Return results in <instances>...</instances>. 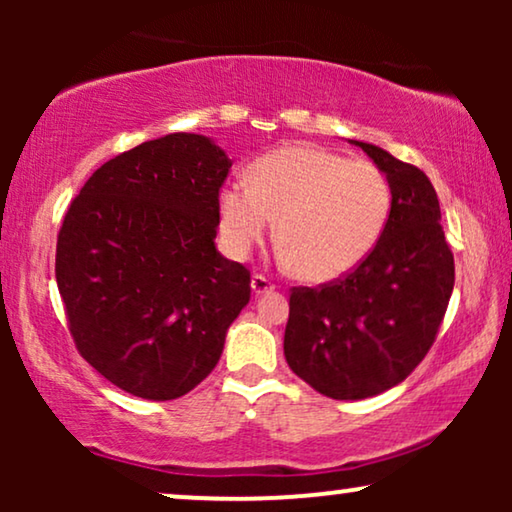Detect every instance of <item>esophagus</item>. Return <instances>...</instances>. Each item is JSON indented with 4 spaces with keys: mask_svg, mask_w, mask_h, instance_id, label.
<instances>
[{
    "mask_svg": "<svg viewBox=\"0 0 512 512\" xmlns=\"http://www.w3.org/2000/svg\"><path fill=\"white\" fill-rule=\"evenodd\" d=\"M272 289H275V286H272L268 277H263V275L251 277V291H254V296H263V293H270Z\"/></svg>",
    "mask_w": 512,
    "mask_h": 512,
    "instance_id": "34e87169",
    "label": "esophagus"
}]
</instances>
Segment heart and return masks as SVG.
Wrapping results in <instances>:
<instances>
[{"instance_id":"heart-1","label":"heart","mask_w":512,"mask_h":512,"mask_svg":"<svg viewBox=\"0 0 512 512\" xmlns=\"http://www.w3.org/2000/svg\"><path fill=\"white\" fill-rule=\"evenodd\" d=\"M219 235L228 256L247 258L277 221L279 261L305 282L326 284L366 261L391 214V184L370 160L312 144L258 158L247 181L219 191Z\"/></svg>"}]
</instances>
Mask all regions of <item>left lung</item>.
I'll use <instances>...</instances> for the list:
<instances>
[{"instance_id":"8db88e82","label":"left lung","mask_w":512,"mask_h":512,"mask_svg":"<svg viewBox=\"0 0 512 512\" xmlns=\"http://www.w3.org/2000/svg\"><path fill=\"white\" fill-rule=\"evenodd\" d=\"M349 144L387 174L389 223L352 275L293 289L284 356L319 394L361 401L401 384L431 349L454 289V258L429 177L380 146Z\"/></svg>"}]
</instances>
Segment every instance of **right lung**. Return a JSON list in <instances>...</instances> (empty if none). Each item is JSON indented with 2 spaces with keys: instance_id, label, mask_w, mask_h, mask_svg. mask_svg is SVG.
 <instances>
[{
  "instance_id": "right-lung-1",
  "label": "right lung",
  "mask_w": 512,
  "mask_h": 512,
  "mask_svg": "<svg viewBox=\"0 0 512 512\" xmlns=\"http://www.w3.org/2000/svg\"><path fill=\"white\" fill-rule=\"evenodd\" d=\"M230 165L212 137L172 132L95 170L62 221L55 279L69 331L132 396L198 387L249 303V270L214 244Z\"/></svg>"
}]
</instances>
